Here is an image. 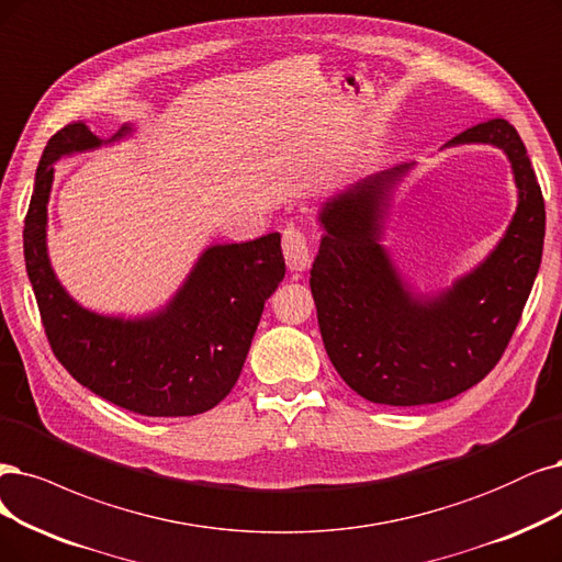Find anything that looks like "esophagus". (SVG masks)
I'll use <instances>...</instances> for the list:
<instances>
[{
  "label": "esophagus",
  "instance_id": "esophagus-1",
  "mask_svg": "<svg viewBox=\"0 0 562 562\" xmlns=\"http://www.w3.org/2000/svg\"><path fill=\"white\" fill-rule=\"evenodd\" d=\"M282 252L286 259L289 270H294V273H301L310 266V247H307V238L301 232L299 226L289 224L284 226L282 232Z\"/></svg>",
  "mask_w": 562,
  "mask_h": 562
}]
</instances>
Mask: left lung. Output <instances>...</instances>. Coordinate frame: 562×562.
<instances>
[{"mask_svg":"<svg viewBox=\"0 0 562 562\" xmlns=\"http://www.w3.org/2000/svg\"><path fill=\"white\" fill-rule=\"evenodd\" d=\"M472 143L509 159L516 213L480 263L435 292L414 286L382 243L391 196L417 161L351 182L317 213L324 236L310 289L322 340L338 375L370 403L412 407L459 396L501 361L521 319L542 263V190L507 120L476 124L442 150Z\"/></svg>","mask_w":562,"mask_h":562,"instance_id":"left-lung-1","label":"left lung"}]
</instances>
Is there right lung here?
Here are the masks:
<instances>
[{"mask_svg":"<svg viewBox=\"0 0 562 562\" xmlns=\"http://www.w3.org/2000/svg\"><path fill=\"white\" fill-rule=\"evenodd\" d=\"M134 132V124H122L101 138L76 122L48 140L23 232L27 278L55 357L76 382L145 417H194L222 403L238 382L263 301L284 278L280 234L207 245L176 294L153 313L124 317L82 307L48 255L55 164Z\"/></svg>","mask_w":562,"mask_h":562,"instance_id":"add662e5","label":"right lung"}]
</instances>
